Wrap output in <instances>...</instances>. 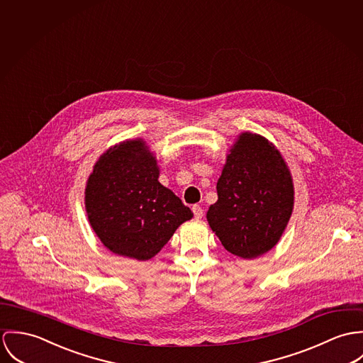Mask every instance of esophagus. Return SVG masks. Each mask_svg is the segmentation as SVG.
<instances>
[{
	"label": "esophagus",
	"instance_id": "34e87169",
	"mask_svg": "<svg viewBox=\"0 0 363 363\" xmlns=\"http://www.w3.org/2000/svg\"><path fill=\"white\" fill-rule=\"evenodd\" d=\"M192 211H194V214H195V218H201L203 217V208H201L199 204H194V207H192Z\"/></svg>",
	"mask_w": 363,
	"mask_h": 363
}]
</instances>
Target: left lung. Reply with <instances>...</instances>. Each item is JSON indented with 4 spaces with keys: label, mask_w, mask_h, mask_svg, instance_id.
I'll return each mask as SVG.
<instances>
[{
    "label": "left lung",
    "mask_w": 363,
    "mask_h": 363,
    "mask_svg": "<svg viewBox=\"0 0 363 363\" xmlns=\"http://www.w3.org/2000/svg\"><path fill=\"white\" fill-rule=\"evenodd\" d=\"M207 221L223 246L255 259L280 241L294 208L292 177L266 138L243 132L227 155Z\"/></svg>",
    "instance_id": "8db88e82"
}]
</instances>
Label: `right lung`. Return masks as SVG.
Wrapping results in <instances>:
<instances>
[{
    "label": "right lung",
    "instance_id": "1",
    "mask_svg": "<svg viewBox=\"0 0 363 363\" xmlns=\"http://www.w3.org/2000/svg\"><path fill=\"white\" fill-rule=\"evenodd\" d=\"M160 169L143 139L110 147L84 189L89 223L113 253L149 260L194 213L159 182Z\"/></svg>",
    "mask_w": 363,
    "mask_h": 363
}]
</instances>
